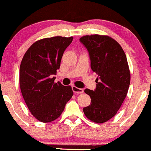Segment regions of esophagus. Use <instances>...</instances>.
Returning <instances> with one entry per match:
<instances>
[{"instance_id":"1","label":"esophagus","mask_w":151,"mask_h":151,"mask_svg":"<svg viewBox=\"0 0 151 151\" xmlns=\"http://www.w3.org/2000/svg\"><path fill=\"white\" fill-rule=\"evenodd\" d=\"M72 89H73V91L75 93L81 94V93H83V89H81V88H78L75 86H73Z\"/></svg>"}]
</instances>
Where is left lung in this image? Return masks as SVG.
I'll use <instances>...</instances> for the list:
<instances>
[{
  "label": "left lung",
  "instance_id": "obj_1",
  "mask_svg": "<svg viewBox=\"0 0 151 151\" xmlns=\"http://www.w3.org/2000/svg\"><path fill=\"white\" fill-rule=\"evenodd\" d=\"M79 40L87 49L91 69L98 76L95 90H84L91 104L83 109V113L95 123H105L117 114L128 93L131 75L126 56L108 36L86 35Z\"/></svg>",
  "mask_w": 151,
  "mask_h": 151
}]
</instances>
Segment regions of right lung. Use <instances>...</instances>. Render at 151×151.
Masks as SVG:
<instances>
[{"mask_svg":"<svg viewBox=\"0 0 151 151\" xmlns=\"http://www.w3.org/2000/svg\"><path fill=\"white\" fill-rule=\"evenodd\" d=\"M73 37H53L34 42L20 67L22 95L32 115L42 123L57 119L73 95L70 86L54 83L63 53Z\"/></svg>","mask_w":151,"mask_h":151,"instance_id":"obj_1","label":"right lung"}]
</instances>
